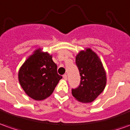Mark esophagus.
Wrapping results in <instances>:
<instances>
[{"instance_id":"esophagus-1","label":"esophagus","mask_w":130,"mask_h":130,"mask_svg":"<svg viewBox=\"0 0 130 130\" xmlns=\"http://www.w3.org/2000/svg\"><path fill=\"white\" fill-rule=\"evenodd\" d=\"M63 78L65 79V80H67V74H64L63 76Z\"/></svg>"}]
</instances>
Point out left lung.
I'll use <instances>...</instances> for the list:
<instances>
[{"label": "left lung", "instance_id": "8db88e82", "mask_svg": "<svg viewBox=\"0 0 130 130\" xmlns=\"http://www.w3.org/2000/svg\"><path fill=\"white\" fill-rule=\"evenodd\" d=\"M76 63L80 72V82L78 87L72 89V95L78 101L89 103L105 89L106 72L101 59L91 48H86L77 54Z\"/></svg>", "mask_w": 130, "mask_h": 130}]
</instances>
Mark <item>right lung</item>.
I'll list each match as a JSON object with an SVG mask.
<instances>
[{"mask_svg":"<svg viewBox=\"0 0 130 130\" xmlns=\"http://www.w3.org/2000/svg\"><path fill=\"white\" fill-rule=\"evenodd\" d=\"M61 76L57 74V66L52 55L41 48L27 57L18 71V80L23 91L35 101H42L52 94Z\"/></svg>","mask_w":130,"mask_h":130,"instance_id":"obj_1","label":"right lung"}]
</instances>
